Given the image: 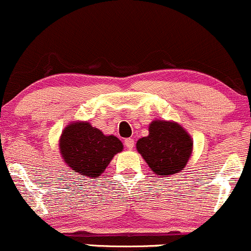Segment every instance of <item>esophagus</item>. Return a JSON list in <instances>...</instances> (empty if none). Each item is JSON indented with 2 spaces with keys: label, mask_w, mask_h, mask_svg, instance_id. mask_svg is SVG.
Masks as SVG:
<instances>
[{
  "label": "esophagus",
  "mask_w": 251,
  "mask_h": 251,
  "mask_svg": "<svg viewBox=\"0 0 251 251\" xmlns=\"http://www.w3.org/2000/svg\"><path fill=\"white\" fill-rule=\"evenodd\" d=\"M125 147L128 149V150H132L134 147V139L133 138H126L125 139Z\"/></svg>",
  "instance_id": "esophagus-1"
}]
</instances>
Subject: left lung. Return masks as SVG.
Instances as JSON below:
<instances>
[{
  "mask_svg": "<svg viewBox=\"0 0 251 251\" xmlns=\"http://www.w3.org/2000/svg\"><path fill=\"white\" fill-rule=\"evenodd\" d=\"M192 149L189 134L172 121H152L149 136L137 142V150L156 175H173L183 170Z\"/></svg>",
  "mask_w": 251,
  "mask_h": 251,
  "instance_id": "obj_1",
  "label": "left lung"
}]
</instances>
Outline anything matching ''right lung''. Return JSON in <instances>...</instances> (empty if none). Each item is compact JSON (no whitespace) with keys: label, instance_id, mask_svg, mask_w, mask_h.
Returning <instances> with one entry per match:
<instances>
[{"label":"right lung","instance_id":"obj_1","mask_svg":"<svg viewBox=\"0 0 251 251\" xmlns=\"http://www.w3.org/2000/svg\"><path fill=\"white\" fill-rule=\"evenodd\" d=\"M65 163L83 177H98L115 153L123 151V143L114 136H104L89 123L70 124L59 140Z\"/></svg>","mask_w":251,"mask_h":251}]
</instances>
